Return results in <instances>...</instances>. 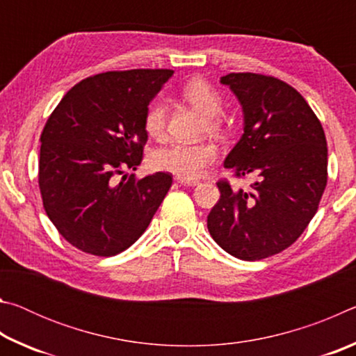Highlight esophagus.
Returning <instances> with one entry per match:
<instances>
[{"mask_svg": "<svg viewBox=\"0 0 356 356\" xmlns=\"http://www.w3.org/2000/svg\"><path fill=\"white\" fill-rule=\"evenodd\" d=\"M177 182L182 184V185H186V186H196V185H200V180H196V179H182V177H177Z\"/></svg>", "mask_w": 356, "mask_h": 356, "instance_id": "obj_1", "label": "esophagus"}]
</instances>
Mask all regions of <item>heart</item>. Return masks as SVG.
Returning <instances> with one entry per match:
<instances>
[{
	"mask_svg": "<svg viewBox=\"0 0 356 356\" xmlns=\"http://www.w3.org/2000/svg\"><path fill=\"white\" fill-rule=\"evenodd\" d=\"M180 99L204 116L202 129L209 134L218 135L225 131V120L220 116L222 110L221 94L204 78H191L180 88ZM144 130L149 136L161 140L166 134V106L161 102L147 108L144 114ZM218 156L212 141L172 143L155 150L150 156V165L156 171L171 172L182 179H195L206 172L207 168Z\"/></svg>",
	"mask_w": 356,
	"mask_h": 356,
	"instance_id": "b5f03b06",
	"label": "heart"
}]
</instances>
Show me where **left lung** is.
<instances>
[{"instance_id": "left-lung-1", "label": "left lung", "mask_w": 356, "mask_h": 356, "mask_svg": "<svg viewBox=\"0 0 356 356\" xmlns=\"http://www.w3.org/2000/svg\"><path fill=\"white\" fill-rule=\"evenodd\" d=\"M243 108L240 141L225 160L236 177L257 172L248 190L216 182L210 236L229 254L261 261L291 246L316 215L328 179L321 120L301 94L278 78L251 72L221 76Z\"/></svg>"}]
</instances>
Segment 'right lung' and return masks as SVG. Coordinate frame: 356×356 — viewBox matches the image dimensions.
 <instances>
[{"label": "right lung", "mask_w": 356, "mask_h": 356, "mask_svg": "<svg viewBox=\"0 0 356 356\" xmlns=\"http://www.w3.org/2000/svg\"><path fill=\"white\" fill-rule=\"evenodd\" d=\"M170 69L88 76L64 95L40 135L39 188L58 232L83 252L116 256L146 231L172 176L136 179L147 141L144 114Z\"/></svg>", "instance_id": "right-lung-1"}]
</instances>
